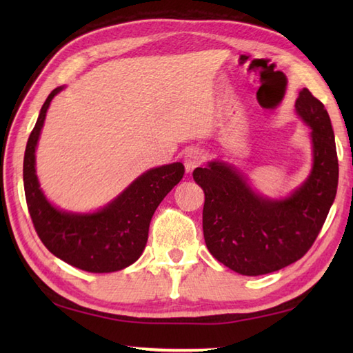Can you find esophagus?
<instances>
[{"label": "esophagus", "instance_id": "obj_1", "mask_svg": "<svg viewBox=\"0 0 353 353\" xmlns=\"http://www.w3.org/2000/svg\"><path fill=\"white\" fill-rule=\"evenodd\" d=\"M203 161H205V154L201 150H199V148L188 150V152L185 153V161H183L186 172H192L194 168H197L201 163H203Z\"/></svg>", "mask_w": 353, "mask_h": 353}]
</instances>
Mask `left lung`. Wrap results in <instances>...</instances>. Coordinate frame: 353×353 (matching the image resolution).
Here are the masks:
<instances>
[{"instance_id": "1", "label": "left lung", "mask_w": 353, "mask_h": 353, "mask_svg": "<svg viewBox=\"0 0 353 353\" xmlns=\"http://www.w3.org/2000/svg\"><path fill=\"white\" fill-rule=\"evenodd\" d=\"M296 114L311 129L312 168L290 196H262L241 170L224 161H211L192 172L205 192L208 250L239 274H267L301 259L316 241L335 200L339 159L331 118L306 88L299 92Z\"/></svg>"}]
</instances>
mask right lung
Segmentation results:
<instances>
[{"instance_id":"obj_1","label":"right lung","mask_w":353,"mask_h":353,"mask_svg":"<svg viewBox=\"0 0 353 353\" xmlns=\"http://www.w3.org/2000/svg\"><path fill=\"white\" fill-rule=\"evenodd\" d=\"M63 89L56 88L45 100L26 147L28 212L41 241L59 259L89 273L118 272L139 259L156 208L182 181L185 167L174 162L147 170L99 211L81 214L59 209L45 197L36 176V147L50 103Z\"/></svg>"}]
</instances>
